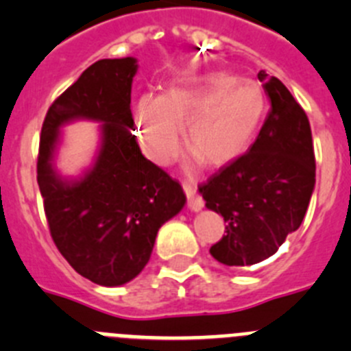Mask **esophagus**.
I'll return each instance as SVG.
<instances>
[{"mask_svg": "<svg viewBox=\"0 0 351 351\" xmlns=\"http://www.w3.org/2000/svg\"><path fill=\"white\" fill-rule=\"evenodd\" d=\"M182 187L185 191V195H187V204L192 211H199L203 208V199L197 195V191H195V185L189 182H182Z\"/></svg>", "mask_w": 351, "mask_h": 351, "instance_id": "esophagus-1", "label": "esophagus"}]
</instances>
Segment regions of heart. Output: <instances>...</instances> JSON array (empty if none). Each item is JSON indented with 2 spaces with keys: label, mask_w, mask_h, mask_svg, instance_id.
<instances>
[{
  "label": "heart",
  "mask_w": 351,
  "mask_h": 351,
  "mask_svg": "<svg viewBox=\"0 0 351 351\" xmlns=\"http://www.w3.org/2000/svg\"><path fill=\"white\" fill-rule=\"evenodd\" d=\"M267 115V97L254 80L229 73H208L168 89L145 94L136 105L138 140L157 164L175 159L185 141L192 159L226 166L250 148Z\"/></svg>",
  "instance_id": "1"
}]
</instances>
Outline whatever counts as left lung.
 <instances>
[{
    "instance_id": "1",
    "label": "left lung",
    "mask_w": 351,
    "mask_h": 351,
    "mask_svg": "<svg viewBox=\"0 0 351 351\" xmlns=\"http://www.w3.org/2000/svg\"><path fill=\"white\" fill-rule=\"evenodd\" d=\"M271 110L248 152L199 185L208 210L222 215L226 236L210 254L226 266L271 257L298 230L315 189V152L304 110L276 77L258 71Z\"/></svg>"
}]
</instances>
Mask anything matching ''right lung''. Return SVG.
Masks as SVG:
<instances>
[{"instance_id":"obj_1","label":"right lung","mask_w":351,"mask_h":351,"mask_svg":"<svg viewBox=\"0 0 351 351\" xmlns=\"http://www.w3.org/2000/svg\"><path fill=\"white\" fill-rule=\"evenodd\" d=\"M136 59H101L47 112L38 185L50 236L78 274L103 287L131 282L147 266L157 230L185 204L176 180L145 159L131 113ZM77 118L101 122L97 162L78 180L53 169L58 129Z\"/></svg>"}]
</instances>
